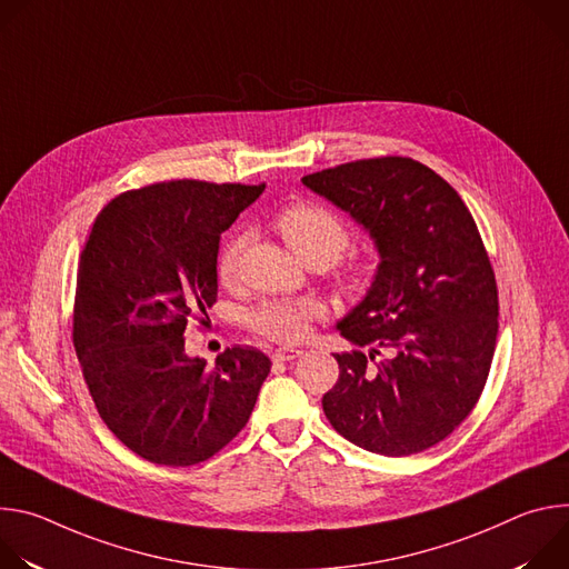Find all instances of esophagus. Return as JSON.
Returning a JSON list of instances; mask_svg holds the SVG:
<instances>
[{"label":"esophagus","instance_id":"esophagus-1","mask_svg":"<svg viewBox=\"0 0 569 569\" xmlns=\"http://www.w3.org/2000/svg\"><path fill=\"white\" fill-rule=\"evenodd\" d=\"M299 356H303V351H301V349H295V347H281V349L274 351V360H283V362L295 360V358H299Z\"/></svg>","mask_w":569,"mask_h":569}]
</instances>
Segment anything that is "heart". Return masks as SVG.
Returning <instances> with one entry per match:
<instances>
[{
  "label": "heart",
  "mask_w": 569,
  "mask_h": 569,
  "mask_svg": "<svg viewBox=\"0 0 569 569\" xmlns=\"http://www.w3.org/2000/svg\"><path fill=\"white\" fill-rule=\"evenodd\" d=\"M277 229L286 238L290 250L301 261H323L333 263L345 248L349 246V231L345 222L327 207L317 202H297L286 207L277 216ZM242 248H246V233H231L218 252L216 270L222 283H233L238 277V263ZM342 286H360V270H342ZM327 308L319 299L299 297V299H270L252 312V329L277 342H297L301 340L310 321L319 319Z\"/></svg>",
  "instance_id": "1"
}]
</instances>
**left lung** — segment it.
<instances>
[{
  "label": "left lung",
  "instance_id": "1",
  "mask_svg": "<svg viewBox=\"0 0 569 569\" xmlns=\"http://www.w3.org/2000/svg\"><path fill=\"white\" fill-rule=\"evenodd\" d=\"M373 240L365 299L338 321L358 349L321 408L351 443L387 457L428 450L472 412L498 338V286L459 193L410 157H376L301 178Z\"/></svg>",
  "mask_w": 569,
  "mask_h": 569
}]
</instances>
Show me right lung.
Instances as JSON below:
<instances>
[{"instance_id": "right-lung-1", "label": "right lung", "mask_w": 569, "mask_h": 569, "mask_svg": "<svg viewBox=\"0 0 569 569\" xmlns=\"http://www.w3.org/2000/svg\"><path fill=\"white\" fill-rule=\"evenodd\" d=\"M266 184L159 182L103 207L80 252L73 347L97 410L134 455L193 466L250 421L270 358L224 349L211 369L184 351L191 317L218 295L220 233Z\"/></svg>"}]
</instances>
